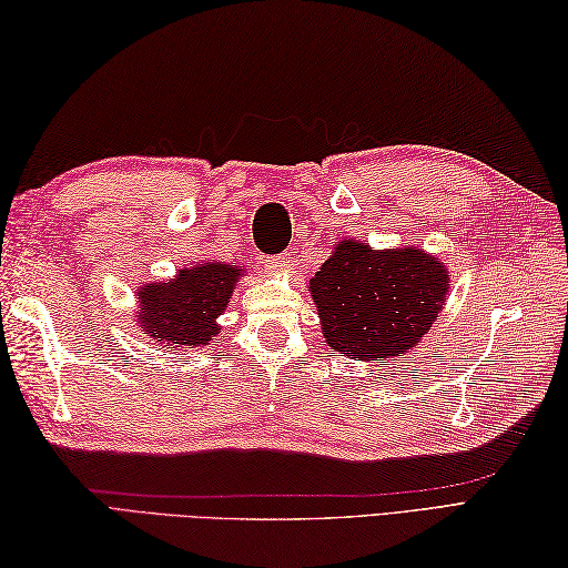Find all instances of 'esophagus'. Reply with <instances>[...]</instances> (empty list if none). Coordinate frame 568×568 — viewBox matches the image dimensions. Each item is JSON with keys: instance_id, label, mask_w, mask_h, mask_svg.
<instances>
[{"instance_id": "34e87169", "label": "esophagus", "mask_w": 568, "mask_h": 568, "mask_svg": "<svg viewBox=\"0 0 568 568\" xmlns=\"http://www.w3.org/2000/svg\"><path fill=\"white\" fill-rule=\"evenodd\" d=\"M265 265H268V271H285L293 265V253H277V256H268L265 258Z\"/></svg>"}]
</instances>
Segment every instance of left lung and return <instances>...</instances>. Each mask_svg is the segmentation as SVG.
<instances>
[{
    "label": "left lung",
    "mask_w": 568,
    "mask_h": 568,
    "mask_svg": "<svg viewBox=\"0 0 568 568\" xmlns=\"http://www.w3.org/2000/svg\"><path fill=\"white\" fill-rule=\"evenodd\" d=\"M449 275L422 248L373 251L346 239L310 281L324 339L356 361L388 364L437 320Z\"/></svg>",
    "instance_id": "obj_1"
}]
</instances>
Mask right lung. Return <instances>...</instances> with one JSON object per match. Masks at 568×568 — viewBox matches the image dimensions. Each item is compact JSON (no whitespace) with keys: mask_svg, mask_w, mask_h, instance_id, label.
<instances>
[{"mask_svg":"<svg viewBox=\"0 0 568 568\" xmlns=\"http://www.w3.org/2000/svg\"><path fill=\"white\" fill-rule=\"evenodd\" d=\"M241 265L200 263L180 271L171 283H151L139 291V327L168 348H197L220 334L214 320L222 315Z\"/></svg>","mask_w":568,"mask_h":568,"instance_id":"right-lung-1","label":"right lung"}]
</instances>
